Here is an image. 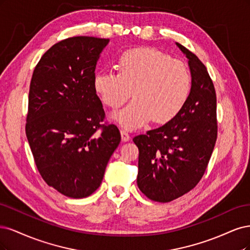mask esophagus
I'll list each match as a JSON object with an SVG mask.
<instances>
[{
    "label": "esophagus",
    "mask_w": 250,
    "mask_h": 250,
    "mask_svg": "<svg viewBox=\"0 0 250 250\" xmlns=\"http://www.w3.org/2000/svg\"><path fill=\"white\" fill-rule=\"evenodd\" d=\"M120 134H122V139H123L124 142L131 140V136H130V134L127 133L126 130H122V131H120Z\"/></svg>",
    "instance_id": "obj_1"
}]
</instances>
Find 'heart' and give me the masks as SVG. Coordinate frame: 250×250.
<instances>
[{
  "label": "heart",
  "instance_id": "heart-1",
  "mask_svg": "<svg viewBox=\"0 0 250 250\" xmlns=\"http://www.w3.org/2000/svg\"><path fill=\"white\" fill-rule=\"evenodd\" d=\"M118 74L100 70L93 79L94 90L111 109L135 100L114 118L134 128L152 120L170 122L186 104L191 91V75L183 61L149 47L125 51L118 59Z\"/></svg>",
  "mask_w": 250,
  "mask_h": 250
}]
</instances>
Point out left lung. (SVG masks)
<instances>
[{
    "instance_id": "1",
    "label": "left lung",
    "mask_w": 250,
    "mask_h": 250,
    "mask_svg": "<svg viewBox=\"0 0 250 250\" xmlns=\"http://www.w3.org/2000/svg\"><path fill=\"white\" fill-rule=\"evenodd\" d=\"M186 55L191 91L170 122L133 138L139 149L137 185L144 195L169 203L186 194L203 178L217 139L216 92L196 55L176 42Z\"/></svg>"
}]
</instances>
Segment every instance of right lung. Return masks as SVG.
Here are the masks:
<instances>
[{
    "mask_svg": "<svg viewBox=\"0 0 250 250\" xmlns=\"http://www.w3.org/2000/svg\"><path fill=\"white\" fill-rule=\"evenodd\" d=\"M109 39L76 36L54 44L31 79L26 135L44 182L71 198L89 196L120 142L94 90L96 62Z\"/></svg>",
    "mask_w": 250,
    "mask_h": 250,
    "instance_id": "add662e5",
    "label": "right lung"
}]
</instances>
